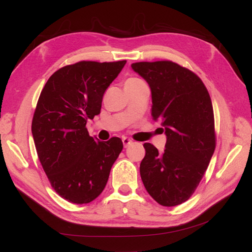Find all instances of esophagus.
<instances>
[{"instance_id":"obj_1","label":"esophagus","mask_w":252,"mask_h":252,"mask_svg":"<svg viewBox=\"0 0 252 252\" xmlns=\"http://www.w3.org/2000/svg\"><path fill=\"white\" fill-rule=\"evenodd\" d=\"M122 141H123V145H124L125 148H127L128 146H130V145L133 143L132 140H130L129 138H123V139H122Z\"/></svg>"}]
</instances>
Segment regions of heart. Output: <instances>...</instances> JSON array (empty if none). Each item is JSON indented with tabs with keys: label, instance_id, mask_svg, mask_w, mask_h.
<instances>
[{
	"label": "heart",
	"instance_id": "b5f03b06",
	"mask_svg": "<svg viewBox=\"0 0 252 252\" xmlns=\"http://www.w3.org/2000/svg\"><path fill=\"white\" fill-rule=\"evenodd\" d=\"M142 80L138 79V78H129L125 83H135V82H140Z\"/></svg>",
	"mask_w": 252,
	"mask_h": 252
}]
</instances>
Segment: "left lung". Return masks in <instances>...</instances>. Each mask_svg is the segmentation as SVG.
<instances>
[{"label":"left lung","mask_w":252,"mask_h":252,"mask_svg":"<svg viewBox=\"0 0 252 252\" xmlns=\"http://www.w3.org/2000/svg\"><path fill=\"white\" fill-rule=\"evenodd\" d=\"M131 67L149 84L151 114L162 122L167 136L162 154L152 144H144L143 184L159 205H180L195 191L216 149L210 95L194 72L172 61L139 62Z\"/></svg>","instance_id":"obj_1"}]
</instances>
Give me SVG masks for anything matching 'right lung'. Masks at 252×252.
I'll list each match as a JSON object with an SVG mask.
<instances>
[{"mask_svg": "<svg viewBox=\"0 0 252 252\" xmlns=\"http://www.w3.org/2000/svg\"><path fill=\"white\" fill-rule=\"evenodd\" d=\"M125 64L81 61L64 66L40 94L32 124L36 154L51 187L68 202L96 199L123 149L120 138L95 141L86 123L100 113L104 93Z\"/></svg>", "mask_w": 252, "mask_h": 252, "instance_id": "obj_1", "label": "right lung"}]
</instances>
